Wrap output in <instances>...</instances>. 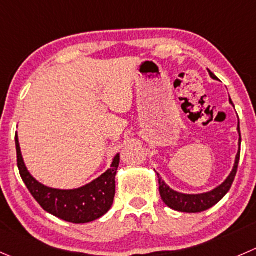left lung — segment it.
I'll use <instances>...</instances> for the list:
<instances>
[{"label":"left lung","mask_w":256,"mask_h":256,"mask_svg":"<svg viewBox=\"0 0 256 256\" xmlns=\"http://www.w3.org/2000/svg\"><path fill=\"white\" fill-rule=\"evenodd\" d=\"M208 71H209V75L212 76V78L218 80V78L212 72V71L210 70ZM229 101L230 104L234 106L232 98H229ZM238 132H239V151H238L236 158H235L234 168H232V172H230V175L228 176L226 180H225L222 185L212 188V191L202 192V194H182V192H178V191L172 190L168 184H165V181H164L162 178H160V175L158 174V191H160L161 199H162V202H165L170 209L176 210V212H202L214 206L215 204H218V202H219L220 200L228 194V191L230 190V188H232V181H234L235 175H236L238 165H239V160H240L242 135H240L239 124H238Z\"/></svg>","instance_id":"1"}]
</instances>
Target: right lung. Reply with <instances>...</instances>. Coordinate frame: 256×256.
I'll use <instances>...</instances> for the list:
<instances>
[{
  "label": "right lung",
  "mask_w": 256,
  "mask_h": 256,
  "mask_svg": "<svg viewBox=\"0 0 256 256\" xmlns=\"http://www.w3.org/2000/svg\"><path fill=\"white\" fill-rule=\"evenodd\" d=\"M14 141L20 175L44 212L65 222L85 224L100 219L111 209L115 198V176L120 162V154L114 158L110 168L90 184L71 190H61L44 185L30 174L22 158L17 134Z\"/></svg>",
  "instance_id": "add662e5"
}]
</instances>
